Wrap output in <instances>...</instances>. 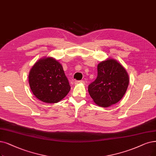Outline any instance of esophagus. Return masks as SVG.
<instances>
[{
  "label": "esophagus",
  "instance_id": "obj_1",
  "mask_svg": "<svg viewBox=\"0 0 156 156\" xmlns=\"http://www.w3.org/2000/svg\"><path fill=\"white\" fill-rule=\"evenodd\" d=\"M79 83H84V81L83 80H76V81H75V84H79Z\"/></svg>",
  "mask_w": 156,
  "mask_h": 156
}]
</instances>
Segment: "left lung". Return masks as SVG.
Instances as JSON below:
<instances>
[{
    "instance_id": "left-lung-1",
    "label": "left lung",
    "mask_w": 156,
    "mask_h": 156,
    "mask_svg": "<svg viewBox=\"0 0 156 156\" xmlns=\"http://www.w3.org/2000/svg\"><path fill=\"white\" fill-rule=\"evenodd\" d=\"M129 83L125 68L116 60L108 59L98 65L97 77L88 86V92L97 105L108 108L122 98Z\"/></svg>"
}]
</instances>
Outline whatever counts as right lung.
<instances>
[{
  "instance_id": "1",
  "label": "right lung",
  "mask_w": 156,
  "mask_h": 156,
  "mask_svg": "<svg viewBox=\"0 0 156 156\" xmlns=\"http://www.w3.org/2000/svg\"><path fill=\"white\" fill-rule=\"evenodd\" d=\"M29 83L34 95L46 103H57L70 91L71 87L63 68L52 58L39 59L29 74Z\"/></svg>"
}]
</instances>
